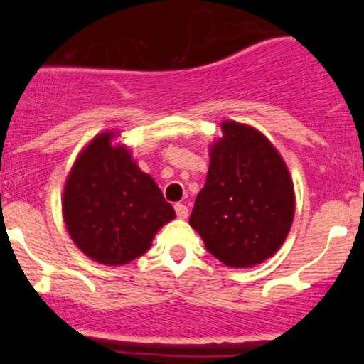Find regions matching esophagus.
Returning <instances> with one entry per match:
<instances>
[{"instance_id": "obj_1", "label": "esophagus", "mask_w": 364, "mask_h": 364, "mask_svg": "<svg viewBox=\"0 0 364 364\" xmlns=\"http://www.w3.org/2000/svg\"><path fill=\"white\" fill-rule=\"evenodd\" d=\"M174 210H176V215L179 219H186L188 217V207L183 205V203H176V205H174Z\"/></svg>"}]
</instances>
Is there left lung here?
Returning a JSON list of instances; mask_svg holds the SVG:
<instances>
[{
    "label": "left lung",
    "instance_id": "1",
    "mask_svg": "<svg viewBox=\"0 0 364 364\" xmlns=\"http://www.w3.org/2000/svg\"><path fill=\"white\" fill-rule=\"evenodd\" d=\"M223 133L190 225L217 260L245 269L281 248L294 217V190L282 157L260 132L225 121Z\"/></svg>",
    "mask_w": 364,
    "mask_h": 364
}]
</instances>
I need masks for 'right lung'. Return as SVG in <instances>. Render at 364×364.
<instances>
[{
	"instance_id": "1",
	"label": "right lung",
	"mask_w": 364,
	"mask_h": 364,
	"mask_svg": "<svg viewBox=\"0 0 364 364\" xmlns=\"http://www.w3.org/2000/svg\"><path fill=\"white\" fill-rule=\"evenodd\" d=\"M102 133L78 156L65 193L63 217L75 245L102 265H124L150 248L152 237L174 219V208L128 149Z\"/></svg>"
}]
</instances>
